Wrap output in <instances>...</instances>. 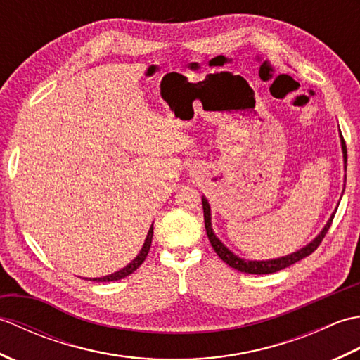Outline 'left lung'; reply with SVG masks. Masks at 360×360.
I'll use <instances>...</instances> for the list:
<instances>
[{
    "instance_id": "8db88e82",
    "label": "left lung",
    "mask_w": 360,
    "mask_h": 360,
    "mask_svg": "<svg viewBox=\"0 0 360 360\" xmlns=\"http://www.w3.org/2000/svg\"><path fill=\"white\" fill-rule=\"evenodd\" d=\"M342 150H343V160H345L347 164V145H345V141H343L342 137ZM347 168V165H345ZM347 181V179H345ZM202 209H204V223H205V232H207V236H209V241L212 244L213 250L217 252V255L223 259V262L226 264H229L231 267H233V269L240 271V272H246V274H257V275H262V274H274L277 271H281L285 269V267H289L290 264H294L297 262H300V259H303L304 257L311 255L312 252H314L319 246L320 243L323 241L326 232L330 231L331 227V223L334 219V213L333 217L330 218V221H328L326 226L323 227V231L320 232L314 240H312L308 246H304L303 249L294 252V254L290 255H286V257H281V258H275V259H267V262H249V259H243L240 257L233 255L231 250H229L223 243H221L215 233H213L212 231V223H210V205L207 202V200L205 198H202ZM338 212V210H335Z\"/></svg>"
}]
</instances>
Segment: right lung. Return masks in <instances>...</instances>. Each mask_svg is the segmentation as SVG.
Listing matches in <instances>:
<instances>
[{
    "label": "right lung",
    "mask_w": 360,
    "mask_h": 360,
    "mask_svg": "<svg viewBox=\"0 0 360 360\" xmlns=\"http://www.w3.org/2000/svg\"><path fill=\"white\" fill-rule=\"evenodd\" d=\"M151 240H153V227H150L148 235H147V240H145V243H143V248H142V250H141V254L137 255L131 263H129L127 267H124V269H120V271L114 272V274H111V275H106V277L93 278V281H116V280L128 277L129 274H133V272L137 269V267H139V266L145 262V258H147L148 252H150Z\"/></svg>",
    "instance_id": "obj_1"
}]
</instances>
